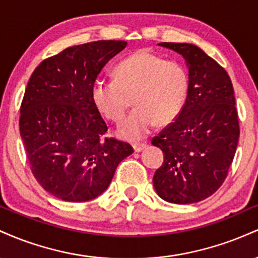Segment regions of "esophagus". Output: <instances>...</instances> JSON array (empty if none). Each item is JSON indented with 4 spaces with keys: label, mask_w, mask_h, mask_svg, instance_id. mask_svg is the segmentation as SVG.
Returning a JSON list of instances; mask_svg holds the SVG:
<instances>
[{
    "label": "esophagus",
    "mask_w": 258,
    "mask_h": 258,
    "mask_svg": "<svg viewBox=\"0 0 258 258\" xmlns=\"http://www.w3.org/2000/svg\"><path fill=\"white\" fill-rule=\"evenodd\" d=\"M147 148V144L146 143H136L133 144V149H135L136 153H139L142 152V150H144Z\"/></svg>",
    "instance_id": "34e87169"
}]
</instances>
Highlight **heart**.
I'll list each match as a JSON object with an SVG mask.
<instances>
[{"mask_svg": "<svg viewBox=\"0 0 258 258\" xmlns=\"http://www.w3.org/2000/svg\"><path fill=\"white\" fill-rule=\"evenodd\" d=\"M189 91V76L182 64L142 49L121 60L115 79H98L92 86V100L106 119L119 122L127 109L137 108L121 122V138L138 141L158 123L178 117Z\"/></svg>", "mask_w": 258, "mask_h": 258, "instance_id": "1", "label": "heart"}]
</instances>
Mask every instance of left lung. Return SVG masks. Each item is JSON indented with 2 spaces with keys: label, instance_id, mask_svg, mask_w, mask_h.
<instances>
[{
  "label": "left lung",
  "instance_id": "8db88e82",
  "mask_svg": "<svg viewBox=\"0 0 258 258\" xmlns=\"http://www.w3.org/2000/svg\"><path fill=\"white\" fill-rule=\"evenodd\" d=\"M159 46L184 58L189 91L176 121L152 141L164 153L154 188L168 203H198L222 185L235 155L240 130L233 85L226 70L195 44Z\"/></svg>",
  "mask_w": 258,
  "mask_h": 258
}]
</instances>
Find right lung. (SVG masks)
<instances>
[{
  "instance_id": "1",
  "label": "right lung",
  "mask_w": 258,
  "mask_h": 258,
  "mask_svg": "<svg viewBox=\"0 0 258 258\" xmlns=\"http://www.w3.org/2000/svg\"><path fill=\"white\" fill-rule=\"evenodd\" d=\"M126 46V41L100 40L69 47L41 61L29 80L20 136L32 174L58 199H96L133 153L128 143L102 138L108 126L91 93L104 65Z\"/></svg>"
}]
</instances>
